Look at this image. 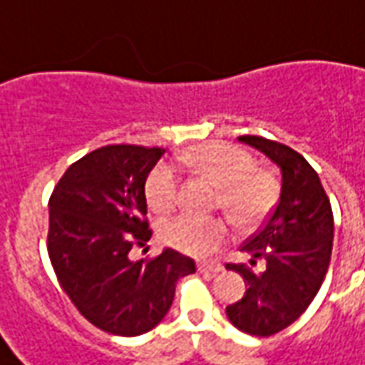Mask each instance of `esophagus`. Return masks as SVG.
Here are the masks:
<instances>
[{
    "label": "esophagus",
    "mask_w": 365,
    "mask_h": 365,
    "mask_svg": "<svg viewBox=\"0 0 365 365\" xmlns=\"http://www.w3.org/2000/svg\"><path fill=\"white\" fill-rule=\"evenodd\" d=\"M197 271L200 272H221L223 271V264L221 262H197Z\"/></svg>",
    "instance_id": "esophagus-1"
}]
</instances>
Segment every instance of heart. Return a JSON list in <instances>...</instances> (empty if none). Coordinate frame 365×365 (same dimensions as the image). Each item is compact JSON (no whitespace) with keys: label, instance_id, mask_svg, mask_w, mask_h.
Listing matches in <instances>:
<instances>
[{"label":"heart","instance_id":"obj_1","mask_svg":"<svg viewBox=\"0 0 365 365\" xmlns=\"http://www.w3.org/2000/svg\"><path fill=\"white\" fill-rule=\"evenodd\" d=\"M185 164L195 174L221 187L219 205L225 207L241 229H255L271 215L279 200V182L267 170H257L255 158L233 144L213 142L191 150ZM148 205L158 213H170L182 197V174L172 164H158L146 178ZM162 241L193 257H207L229 239V225L223 219L178 215L160 229Z\"/></svg>","mask_w":365,"mask_h":365}]
</instances>
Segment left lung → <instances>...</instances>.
Instances as JSON below:
<instances>
[{
  "label": "left lung",
  "instance_id": "8db88e82",
  "mask_svg": "<svg viewBox=\"0 0 365 365\" xmlns=\"http://www.w3.org/2000/svg\"><path fill=\"white\" fill-rule=\"evenodd\" d=\"M239 140L261 150L282 172L277 207L241 245L253 257L251 264L262 259L264 269L227 264L249 287L227 307V318L241 332L267 338L292 324L320 290L332 257L334 215L320 178L297 150L262 136Z\"/></svg>",
  "mask_w": 365,
  "mask_h": 365
}]
</instances>
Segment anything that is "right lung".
Masks as SVG:
<instances>
[{
	"instance_id": "1",
	"label": "right lung",
	"mask_w": 365,
	"mask_h": 365,
	"mask_svg": "<svg viewBox=\"0 0 365 365\" xmlns=\"http://www.w3.org/2000/svg\"><path fill=\"white\" fill-rule=\"evenodd\" d=\"M164 148L110 144L68 165L49 197V251L61 289L86 320L116 336H140L168 314L175 282L195 262L174 249L130 261L150 241L148 174Z\"/></svg>"
}]
</instances>
